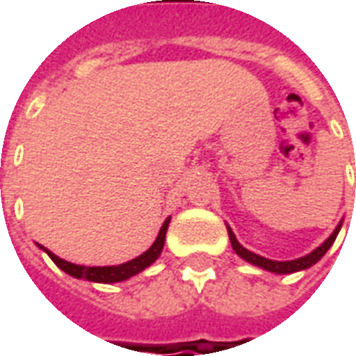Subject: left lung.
I'll return each instance as SVG.
<instances>
[{
    "label": "left lung",
    "mask_w": 356,
    "mask_h": 356,
    "mask_svg": "<svg viewBox=\"0 0 356 356\" xmlns=\"http://www.w3.org/2000/svg\"><path fill=\"white\" fill-rule=\"evenodd\" d=\"M337 232H339V227H337L336 231L332 232V236H330V238L326 240L322 246H318L316 250H314L313 254L305 255V257H299V259H293V261H270V259H265V257H261V255H255V254H252V252H248L246 248L240 246L238 240H236V236L232 234L231 229H229V238H231L232 250H234V252H236V254H238L242 259H246L248 263H254V265H257V267L267 268V270H270V273H278V275H290V273H296V270L309 268L311 265H314V263L318 261L322 255L328 252L330 246L336 242Z\"/></svg>",
    "instance_id": "8db88e82"
}]
</instances>
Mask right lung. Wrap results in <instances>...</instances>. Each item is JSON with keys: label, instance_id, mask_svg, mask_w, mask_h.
Returning a JSON list of instances; mask_svg holds the SVG:
<instances>
[{"label": "right lung", "instance_id": "1", "mask_svg": "<svg viewBox=\"0 0 356 356\" xmlns=\"http://www.w3.org/2000/svg\"><path fill=\"white\" fill-rule=\"evenodd\" d=\"M168 225H170V219H165L162 225V229L158 232V238L154 240V244L148 248L147 252L139 257H135L131 261L124 263V265H116V267H83V265H74V263H68L65 259H60L57 255L49 252L47 248H43L40 244L42 250L47 252L53 263L57 265L58 268H63L65 273H68L70 276H76V278H86V280H91V282H102V284H112V282H122L129 276L137 275L140 270H145L148 265L158 259V255L162 254L163 242H165V232H168Z\"/></svg>", "mask_w": 356, "mask_h": 356}]
</instances>
